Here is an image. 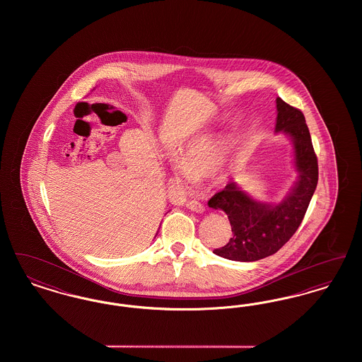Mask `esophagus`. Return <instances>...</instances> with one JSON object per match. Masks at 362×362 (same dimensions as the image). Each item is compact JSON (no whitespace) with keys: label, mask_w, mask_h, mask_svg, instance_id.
<instances>
[{"label":"esophagus","mask_w":362,"mask_h":362,"mask_svg":"<svg viewBox=\"0 0 362 362\" xmlns=\"http://www.w3.org/2000/svg\"><path fill=\"white\" fill-rule=\"evenodd\" d=\"M186 207L191 210V211H195V213H204L205 211V206L197 201H189L186 204Z\"/></svg>","instance_id":"esophagus-1"}]
</instances>
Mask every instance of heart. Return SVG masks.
I'll use <instances>...</instances> for the list:
<instances>
[{
    "label": "heart",
    "mask_w": 362,
    "mask_h": 362,
    "mask_svg": "<svg viewBox=\"0 0 362 362\" xmlns=\"http://www.w3.org/2000/svg\"><path fill=\"white\" fill-rule=\"evenodd\" d=\"M232 142L223 136H207L189 141L180 151L173 171L179 182L189 183L216 171L228 155Z\"/></svg>",
    "instance_id": "obj_1"
}]
</instances>
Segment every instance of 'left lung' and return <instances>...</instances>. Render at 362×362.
<instances>
[{"instance_id":"left-lung-1","label":"left lung","mask_w":362,"mask_h":362,"mask_svg":"<svg viewBox=\"0 0 362 362\" xmlns=\"http://www.w3.org/2000/svg\"><path fill=\"white\" fill-rule=\"evenodd\" d=\"M276 133H284L293 144L297 179L286 197L278 202H262L229 182L207 202L226 213L233 236L213 252L238 262H255L270 257L294 235L317 186V158L304 114L276 98Z\"/></svg>"}]
</instances>
